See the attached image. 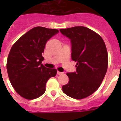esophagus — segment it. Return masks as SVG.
I'll list each match as a JSON object with an SVG mask.
<instances>
[{
	"label": "esophagus",
	"instance_id": "obj_1",
	"mask_svg": "<svg viewBox=\"0 0 121 121\" xmlns=\"http://www.w3.org/2000/svg\"><path fill=\"white\" fill-rule=\"evenodd\" d=\"M57 74H58V75H61V74H64V73H63V72H60V71H57Z\"/></svg>",
	"mask_w": 121,
	"mask_h": 121
}]
</instances>
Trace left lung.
<instances>
[{"mask_svg":"<svg viewBox=\"0 0 121 121\" xmlns=\"http://www.w3.org/2000/svg\"><path fill=\"white\" fill-rule=\"evenodd\" d=\"M71 40V59L76 62V71L67 73L69 81L62 86L65 94L82 99L98 89L108 68V53L102 38L85 26L60 29Z\"/></svg>","mask_w":121,"mask_h":121,"instance_id":"left-lung-1","label":"left lung"}]
</instances>
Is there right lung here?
<instances>
[{
    "mask_svg": "<svg viewBox=\"0 0 121 121\" xmlns=\"http://www.w3.org/2000/svg\"><path fill=\"white\" fill-rule=\"evenodd\" d=\"M59 32L56 29L36 26L26 32L11 48L6 69L15 91L26 99H35L45 91L46 84L57 70L42 64L47 42Z\"/></svg>",
    "mask_w": 121,
    "mask_h": 121,
    "instance_id": "obj_1",
    "label": "right lung"
}]
</instances>
